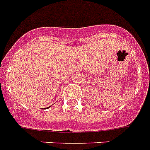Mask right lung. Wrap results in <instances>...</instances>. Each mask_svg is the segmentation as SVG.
<instances>
[{
  "mask_svg": "<svg viewBox=\"0 0 150 150\" xmlns=\"http://www.w3.org/2000/svg\"><path fill=\"white\" fill-rule=\"evenodd\" d=\"M47 108H48V107H47Z\"/></svg>",
  "mask_w": 150,
  "mask_h": 150,
  "instance_id": "obj_1",
  "label": "right lung"
}]
</instances>
